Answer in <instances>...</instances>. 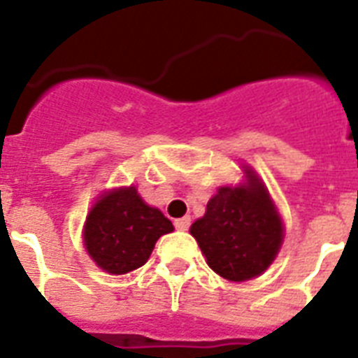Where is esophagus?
Wrapping results in <instances>:
<instances>
[{
  "label": "esophagus",
  "mask_w": 358,
  "mask_h": 358,
  "mask_svg": "<svg viewBox=\"0 0 358 358\" xmlns=\"http://www.w3.org/2000/svg\"><path fill=\"white\" fill-rule=\"evenodd\" d=\"M191 224V219L189 217H182V219H176L174 221V229L176 230H187Z\"/></svg>",
  "instance_id": "34e87169"
}]
</instances>
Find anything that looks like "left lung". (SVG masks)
Returning a JSON list of instances; mask_svg holds the SVG:
<instances>
[{
	"label": "left lung",
	"mask_w": 358,
	"mask_h": 358,
	"mask_svg": "<svg viewBox=\"0 0 358 358\" xmlns=\"http://www.w3.org/2000/svg\"><path fill=\"white\" fill-rule=\"evenodd\" d=\"M247 182L221 187L210 199L204 217L191 224L208 266L227 280L243 282L271 266L284 238V227L266 185L252 169Z\"/></svg>",
	"instance_id": "left-lung-1"
}]
</instances>
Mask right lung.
I'll return each instance as SVG.
<instances>
[{
    "mask_svg": "<svg viewBox=\"0 0 358 358\" xmlns=\"http://www.w3.org/2000/svg\"><path fill=\"white\" fill-rule=\"evenodd\" d=\"M173 230V223L129 185L108 191L94 202L87 215L83 241L98 267L124 275L145 266L157 239Z\"/></svg>",
    "mask_w": 358,
    "mask_h": 358,
    "instance_id": "right-lung-1",
    "label": "right lung"
}]
</instances>
